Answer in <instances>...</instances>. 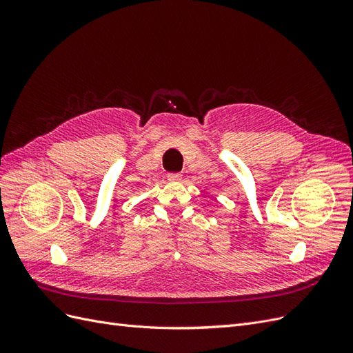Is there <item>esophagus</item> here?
I'll return each instance as SVG.
<instances>
[{"label":"esophagus","mask_w":353,"mask_h":353,"mask_svg":"<svg viewBox=\"0 0 353 353\" xmlns=\"http://www.w3.org/2000/svg\"><path fill=\"white\" fill-rule=\"evenodd\" d=\"M168 179L172 181V183H178V181H181V175L179 174H170V175H168Z\"/></svg>","instance_id":"obj_1"}]
</instances>
